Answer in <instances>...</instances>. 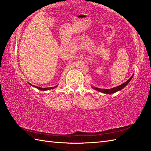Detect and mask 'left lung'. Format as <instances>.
Instances as JSON below:
<instances>
[{
	"instance_id": "obj_1",
	"label": "left lung",
	"mask_w": 151,
	"mask_h": 151,
	"mask_svg": "<svg viewBox=\"0 0 151 151\" xmlns=\"http://www.w3.org/2000/svg\"><path fill=\"white\" fill-rule=\"evenodd\" d=\"M133 76H134V74H133L131 77H130V78L129 80H127V81L126 82L123 83L122 85H119V86H116V87H114V88H110V89H101V88H96V87H93V88L96 90H98V91L101 92L105 93H114V92H116L119 91V90H121L123 89L125 86H127V85H128V83L130 82V80L132 79Z\"/></svg>"
}]
</instances>
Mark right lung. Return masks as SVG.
<instances>
[{"instance_id": "add662e5", "label": "right lung", "mask_w": 151, "mask_h": 151, "mask_svg": "<svg viewBox=\"0 0 151 151\" xmlns=\"http://www.w3.org/2000/svg\"><path fill=\"white\" fill-rule=\"evenodd\" d=\"M35 88H37V89H39V90H42V91H44V90H47L54 88L55 87H56V86H54V87H49V88H41V87H38V86H35Z\"/></svg>"}]
</instances>
